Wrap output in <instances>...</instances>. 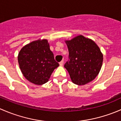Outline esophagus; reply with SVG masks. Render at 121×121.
<instances>
[{"instance_id": "esophagus-1", "label": "esophagus", "mask_w": 121, "mask_h": 121, "mask_svg": "<svg viewBox=\"0 0 121 121\" xmlns=\"http://www.w3.org/2000/svg\"><path fill=\"white\" fill-rule=\"evenodd\" d=\"M63 63H64V61H63V60H62L60 62V63H59L60 65H61V66H62V65H63Z\"/></svg>"}]
</instances>
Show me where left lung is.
<instances>
[{"label":"left lung","mask_w":121,"mask_h":121,"mask_svg":"<svg viewBox=\"0 0 121 121\" xmlns=\"http://www.w3.org/2000/svg\"><path fill=\"white\" fill-rule=\"evenodd\" d=\"M69 60L64 64L72 81L84 85L95 79L103 61V55L98 46L91 39L78 36L66 41Z\"/></svg>","instance_id":"obj_1"}]
</instances>
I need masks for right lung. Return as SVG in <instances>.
<instances>
[{
  "label": "right lung",
  "instance_id": "right-lung-1",
  "mask_svg": "<svg viewBox=\"0 0 121 121\" xmlns=\"http://www.w3.org/2000/svg\"><path fill=\"white\" fill-rule=\"evenodd\" d=\"M18 62L24 77L36 85L47 82L54 69L59 66L47 40L33 41L23 47Z\"/></svg>",
  "mask_w": 121,
  "mask_h": 121
}]
</instances>
